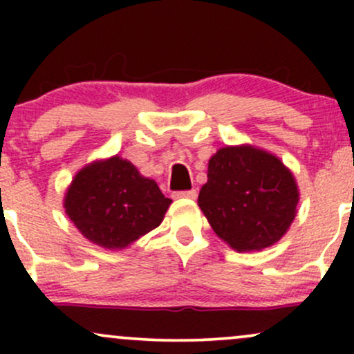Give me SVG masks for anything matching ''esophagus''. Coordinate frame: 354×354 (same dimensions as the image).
I'll list each match as a JSON object with an SVG mask.
<instances>
[{"mask_svg": "<svg viewBox=\"0 0 354 354\" xmlns=\"http://www.w3.org/2000/svg\"><path fill=\"white\" fill-rule=\"evenodd\" d=\"M196 189H183V191H174V198H188V200H194L196 198Z\"/></svg>", "mask_w": 354, "mask_h": 354, "instance_id": "obj_1", "label": "esophagus"}]
</instances>
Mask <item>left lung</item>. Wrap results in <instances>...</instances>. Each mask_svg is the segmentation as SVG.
Masks as SVG:
<instances>
[{"label": "left lung", "mask_w": 354, "mask_h": 354, "mask_svg": "<svg viewBox=\"0 0 354 354\" xmlns=\"http://www.w3.org/2000/svg\"><path fill=\"white\" fill-rule=\"evenodd\" d=\"M198 205L211 228L236 251L271 246L290 228L298 205L293 174L251 146L221 148L209 160Z\"/></svg>", "instance_id": "obj_1"}]
</instances>
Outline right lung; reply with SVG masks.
I'll return each instance as SVG.
<instances>
[{"label": "right lung", "instance_id": "1", "mask_svg": "<svg viewBox=\"0 0 354 354\" xmlns=\"http://www.w3.org/2000/svg\"><path fill=\"white\" fill-rule=\"evenodd\" d=\"M169 205L156 183L118 156L81 169L64 200L81 234L108 250L126 248L160 226Z\"/></svg>", "mask_w": 354, "mask_h": 354}]
</instances>
